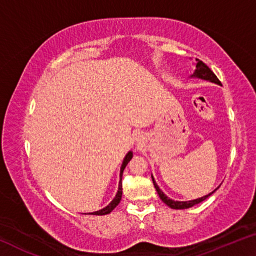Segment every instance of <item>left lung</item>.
Masks as SVG:
<instances>
[{
  "label": "left lung",
  "instance_id": "8db88e82",
  "mask_svg": "<svg viewBox=\"0 0 256 256\" xmlns=\"http://www.w3.org/2000/svg\"><path fill=\"white\" fill-rule=\"evenodd\" d=\"M194 66H196V70H194L193 74L190 76V78H196V79H200V80H204V81H209V82H212V84H219L222 86V82H220L218 80V78L216 76V74L214 72H212L209 68H208L204 63L202 62V60H196V63H194ZM151 177H152V182H154V185L156 188V190H157L158 196L159 198H162V201L164 203V204L168 206L170 208H172V209H177V210H180V209H188V208H190L193 206L198 204V203H200L202 201H204L206 198H209L211 194H214L216 190H216H212L211 193L206 194V196H201V198H196V200H190V201H175L172 200V198H168L166 194H164L162 190L159 188L158 184L156 183V180L154 178V176L151 175Z\"/></svg>",
  "mask_w": 256,
  "mask_h": 256
}]
</instances>
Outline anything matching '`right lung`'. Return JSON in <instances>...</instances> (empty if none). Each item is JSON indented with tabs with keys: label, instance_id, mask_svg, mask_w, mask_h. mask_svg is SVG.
Here are the masks:
<instances>
[{
	"label": "right lung",
	"instance_id": "right-lung-1",
	"mask_svg": "<svg viewBox=\"0 0 256 256\" xmlns=\"http://www.w3.org/2000/svg\"><path fill=\"white\" fill-rule=\"evenodd\" d=\"M133 157V152L132 151H128V152L125 154V157L123 159V162H122V166H120V183H118V193H116L115 198H112L110 201V204L107 206L102 208V209L98 210V211H94V212H89V214H96V216H104V214H110V212L115 209L116 206H118V203L120 201V198H122V193H123V188H122V175H123V172L125 170V167H126V164H128L130 160L132 159Z\"/></svg>",
	"mask_w": 256,
	"mask_h": 256
}]
</instances>
